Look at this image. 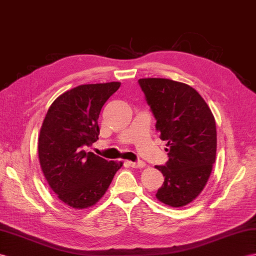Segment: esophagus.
Listing matches in <instances>:
<instances>
[{
    "mask_svg": "<svg viewBox=\"0 0 256 256\" xmlns=\"http://www.w3.org/2000/svg\"><path fill=\"white\" fill-rule=\"evenodd\" d=\"M128 164H130V167H133V168H138V169H140V168H144V167H145V162H142V160H140V162H130Z\"/></svg>",
    "mask_w": 256,
    "mask_h": 256,
    "instance_id": "34e87169",
    "label": "esophagus"
}]
</instances>
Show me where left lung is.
Instances as JSON below:
<instances>
[{"label": "left lung", "mask_w": 256, "mask_h": 256, "mask_svg": "<svg viewBox=\"0 0 256 256\" xmlns=\"http://www.w3.org/2000/svg\"><path fill=\"white\" fill-rule=\"evenodd\" d=\"M138 84L160 138L168 146L169 160L156 166L164 176L156 198L171 207L186 206L203 191L215 164V118L200 94L186 84L167 78H140Z\"/></svg>", "instance_id": "1"}]
</instances>
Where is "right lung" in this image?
<instances>
[{
    "instance_id": "add662e5",
    "label": "right lung",
    "mask_w": 256,
    "mask_h": 256,
    "mask_svg": "<svg viewBox=\"0 0 256 256\" xmlns=\"http://www.w3.org/2000/svg\"><path fill=\"white\" fill-rule=\"evenodd\" d=\"M120 85L87 84L65 92L53 101L40 128V167L58 200L72 208L96 204L123 164L85 150L97 142L101 108Z\"/></svg>"
}]
</instances>
